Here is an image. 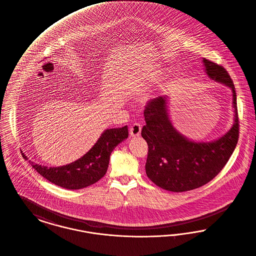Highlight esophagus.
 <instances>
[{
  "label": "esophagus",
  "mask_w": 256,
  "mask_h": 256,
  "mask_svg": "<svg viewBox=\"0 0 256 256\" xmlns=\"http://www.w3.org/2000/svg\"><path fill=\"white\" fill-rule=\"evenodd\" d=\"M141 128H142V126H141L139 122H134V124L130 126V136H140V134H141Z\"/></svg>",
  "instance_id": "esophagus-1"
}]
</instances>
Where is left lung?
Instances as JSON below:
<instances>
[{"mask_svg":"<svg viewBox=\"0 0 256 256\" xmlns=\"http://www.w3.org/2000/svg\"><path fill=\"white\" fill-rule=\"evenodd\" d=\"M203 62L210 78L232 89L235 122L220 139L196 143L173 128L166 98L150 100L144 110L146 124L141 132L148 144L146 174L154 184L169 192H188L209 182L226 166L238 143L240 124L234 83L222 64L205 58Z\"/></svg>","mask_w":256,"mask_h":256,"instance_id":"8db88e82","label":"left lung"}]
</instances>
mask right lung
<instances>
[{"instance_id": "obj_1", "label": "right lung", "mask_w": 256, "mask_h": 256, "mask_svg": "<svg viewBox=\"0 0 256 256\" xmlns=\"http://www.w3.org/2000/svg\"><path fill=\"white\" fill-rule=\"evenodd\" d=\"M128 136V126L106 130L94 147L74 162L60 167H47L32 162L30 164L38 174L56 186L80 190L96 182L106 175L112 150Z\"/></svg>"}]
</instances>
